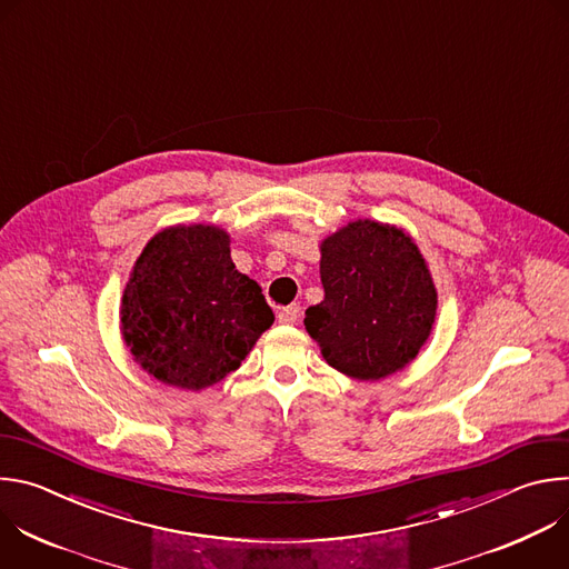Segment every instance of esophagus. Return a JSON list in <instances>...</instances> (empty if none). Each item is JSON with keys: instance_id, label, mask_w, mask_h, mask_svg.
Listing matches in <instances>:
<instances>
[{"instance_id": "34e87169", "label": "esophagus", "mask_w": 569, "mask_h": 569, "mask_svg": "<svg viewBox=\"0 0 569 569\" xmlns=\"http://www.w3.org/2000/svg\"><path fill=\"white\" fill-rule=\"evenodd\" d=\"M277 319H279V323H286V327H290V323H295V321L299 319V306H297V303H290V306L281 308L279 315H277Z\"/></svg>"}]
</instances>
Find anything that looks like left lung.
Listing matches in <instances>:
<instances>
[{
    "mask_svg": "<svg viewBox=\"0 0 569 569\" xmlns=\"http://www.w3.org/2000/svg\"><path fill=\"white\" fill-rule=\"evenodd\" d=\"M323 301L306 331L323 360L356 380L408 367L428 342L437 288L417 242L385 222L356 220L321 240Z\"/></svg>",
    "mask_w": 569,
    "mask_h": 569,
    "instance_id": "obj_1",
    "label": "left lung"
}]
</instances>
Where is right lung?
<instances>
[{"mask_svg": "<svg viewBox=\"0 0 569 569\" xmlns=\"http://www.w3.org/2000/svg\"><path fill=\"white\" fill-rule=\"evenodd\" d=\"M274 321L261 286L240 274L229 233L176 224L154 233L121 299V333L137 365L182 389H204L236 371Z\"/></svg>", "mask_w": 569, "mask_h": 569, "instance_id": "obj_1", "label": "right lung"}]
</instances>
